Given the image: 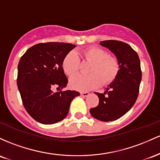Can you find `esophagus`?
<instances>
[{
	"label": "esophagus",
	"instance_id": "1",
	"mask_svg": "<svg viewBox=\"0 0 160 160\" xmlns=\"http://www.w3.org/2000/svg\"><path fill=\"white\" fill-rule=\"evenodd\" d=\"M89 95L88 92H81V96L83 97V98H85V97H88Z\"/></svg>",
	"mask_w": 160,
	"mask_h": 160
}]
</instances>
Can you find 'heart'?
<instances>
[{"label": "heart", "mask_w": 160, "mask_h": 160, "mask_svg": "<svg viewBox=\"0 0 160 160\" xmlns=\"http://www.w3.org/2000/svg\"><path fill=\"white\" fill-rule=\"evenodd\" d=\"M81 56L86 61L92 62L89 68V75H78L70 80V86L73 89L87 91L103 85L110 83L117 76L119 65L117 60L109 57L108 52L98 47H90L80 52ZM64 72L72 77L78 72L80 59L75 52H69L62 62Z\"/></svg>", "instance_id": "b5f03b06"}]
</instances>
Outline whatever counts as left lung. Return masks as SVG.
Listing matches in <instances>:
<instances>
[{
	"instance_id": "8db88e82",
	"label": "left lung",
	"mask_w": 160,
	"mask_h": 160,
	"mask_svg": "<svg viewBox=\"0 0 160 160\" xmlns=\"http://www.w3.org/2000/svg\"><path fill=\"white\" fill-rule=\"evenodd\" d=\"M100 44L114 53L119 70L103 94L94 92L99 98V103L90 112L100 121H114L130 110L137 100L142 75L141 62L136 51L126 43L108 40Z\"/></svg>"
}]
</instances>
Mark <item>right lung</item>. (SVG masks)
<instances>
[{
  "label": "right lung",
  "instance_id": "right-lung-1",
  "mask_svg": "<svg viewBox=\"0 0 160 160\" xmlns=\"http://www.w3.org/2000/svg\"><path fill=\"white\" fill-rule=\"evenodd\" d=\"M63 42L40 43L31 47L18 64L17 86L23 106L37 122L51 125L65 119L69 106L79 92L67 90L68 78L62 67L64 57L75 48Z\"/></svg>",
  "mask_w": 160,
  "mask_h": 160
}]
</instances>
